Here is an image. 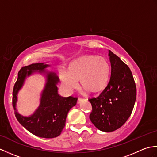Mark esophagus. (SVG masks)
Wrapping results in <instances>:
<instances>
[{
	"instance_id": "esophagus-1",
	"label": "esophagus",
	"mask_w": 157,
	"mask_h": 157,
	"mask_svg": "<svg viewBox=\"0 0 157 157\" xmlns=\"http://www.w3.org/2000/svg\"><path fill=\"white\" fill-rule=\"evenodd\" d=\"M82 98H79L78 99V101H77V102H78V104H79V103H80L82 101Z\"/></svg>"
}]
</instances>
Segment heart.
Masks as SVG:
<instances>
[{
    "label": "heart",
    "instance_id": "heart-1",
    "mask_svg": "<svg viewBox=\"0 0 157 157\" xmlns=\"http://www.w3.org/2000/svg\"><path fill=\"white\" fill-rule=\"evenodd\" d=\"M110 65L104 57L95 55H86L69 63L68 71H59V77L63 90L71 93L79 86L78 80L84 92L98 94L108 84Z\"/></svg>",
    "mask_w": 157,
    "mask_h": 157
}]
</instances>
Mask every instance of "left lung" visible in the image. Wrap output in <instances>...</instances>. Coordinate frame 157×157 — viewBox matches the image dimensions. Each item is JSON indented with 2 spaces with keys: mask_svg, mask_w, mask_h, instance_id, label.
<instances>
[{
  "mask_svg": "<svg viewBox=\"0 0 157 157\" xmlns=\"http://www.w3.org/2000/svg\"><path fill=\"white\" fill-rule=\"evenodd\" d=\"M111 73L107 86L98 97L89 99L92 106L90 119L96 128L111 132L124 124L134 109L136 86L129 67L109 51Z\"/></svg>",
  "mask_w": 157,
  "mask_h": 157,
  "instance_id": "8db88e82",
  "label": "left lung"
}]
</instances>
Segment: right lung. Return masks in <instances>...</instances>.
Masks as SVG:
<instances>
[{
	"instance_id": "obj_1",
	"label": "right lung",
	"mask_w": 157,
	"mask_h": 157,
	"mask_svg": "<svg viewBox=\"0 0 157 157\" xmlns=\"http://www.w3.org/2000/svg\"><path fill=\"white\" fill-rule=\"evenodd\" d=\"M49 66L44 63H38L23 67L18 73V78L13 90V106L17 119L32 134L44 138H53L61 134L65 125L68 112L76 105L78 101V98L63 97L58 94L56 84L59 82V78L55 73L45 71V69ZM38 71L46 74L47 77L41 103L34 114L29 117L22 116L16 109V95L22 87L26 77Z\"/></svg>"
}]
</instances>
